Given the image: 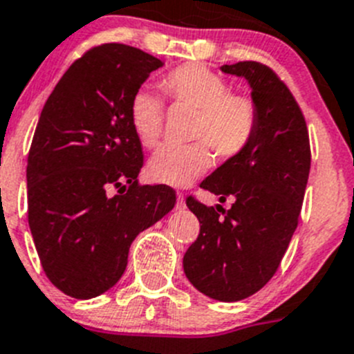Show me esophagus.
Listing matches in <instances>:
<instances>
[{"mask_svg":"<svg viewBox=\"0 0 354 354\" xmlns=\"http://www.w3.org/2000/svg\"><path fill=\"white\" fill-rule=\"evenodd\" d=\"M176 207L178 209H185V195L181 192L176 194Z\"/></svg>","mask_w":354,"mask_h":354,"instance_id":"1","label":"esophagus"}]
</instances>
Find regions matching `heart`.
<instances>
[{
	"instance_id": "heart-1",
	"label": "heart",
	"mask_w": 354,
	"mask_h": 354,
	"mask_svg": "<svg viewBox=\"0 0 354 354\" xmlns=\"http://www.w3.org/2000/svg\"><path fill=\"white\" fill-rule=\"evenodd\" d=\"M160 90L174 105L195 111L187 147H162L147 164L153 183L187 187L212 164V152L233 159L245 152L259 126V109L252 97L230 91L225 77L198 64L166 72ZM129 122L138 142L147 149L159 143L164 126V104L150 90H138L129 102Z\"/></svg>"
}]
</instances>
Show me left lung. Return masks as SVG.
I'll return each instance as SVG.
<instances>
[{"instance_id": "1", "label": "left lung", "mask_w": 354, "mask_h": 354, "mask_svg": "<svg viewBox=\"0 0 354 354\" xmlns=\"http://www.w3.org/2000/svg\"><path fill=\"white\" fill-rule=\"evenodd\" d=\"M221 71L249 81L259 126L245 152L201 183L221 202L233 198L232 209L187 197L201 232L183 270L202 294L233 303L263 289L279 270L299 223L311 149L303 111L273 68L245 60Z\"/></svg>"}]
</instances>
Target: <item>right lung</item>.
<instances>
[{
    "mask_svg": "<svg viewBox=\"0 0 354 354\" xmlns=\"http://www.w3.org/2000/svg\"><path fill=\"white\" fill-rule=\"evenodd\" d=\"M159 58L121 43L93 46L48 97L27 157V218L57 289L91 299L118 283L140 232L176 204L167 185H140L142 143L129 102Z\"/></svg>",
    "mask_w": 354,
    "mask_h": 354,
    "instance_id": "1",
    "label": "right lung"
}]
</instances>
